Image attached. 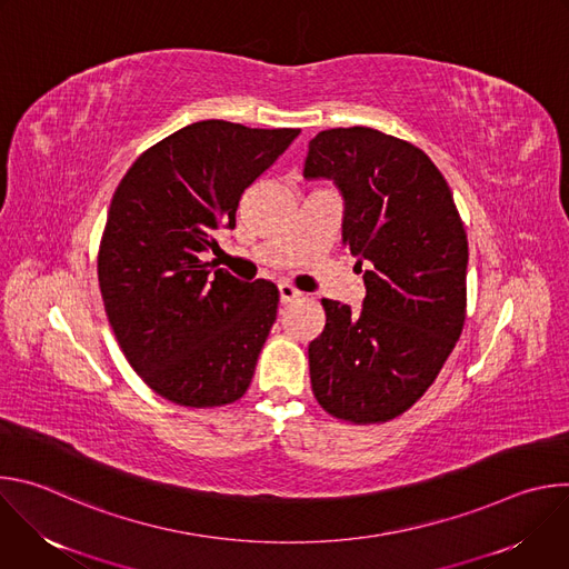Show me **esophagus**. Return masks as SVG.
Instances as JSON below:
<instances>
[{"mask_svg":"<svg viewBox=\"0 0 569 569\" xmlns=\"http://www.w3.org/2000/svg\"><path fill=\"white\" fill-rule=\"evenodd\" d=\"M301 297V292L295 288V286H290V283H279V301L281 303H290V301H295V299H299Z\"/></svg>","mask_w":569,"mask_h":569,"instance_id":"esophagus-1","label":"esophagus"}]
</instances>
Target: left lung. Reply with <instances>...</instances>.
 I'll return each mask as SVG.
<instances>
[{
    "label": "left lung",
    "mask_w": 569,
    "mask_h": 569,
    "mask_svg": "<svg viewBox=\"0 0 569 569\" xmlns=\"http://www.w3.org/2000/svg\"><path fill=\"white\" fill-rule=\"evenodd\" d=\"M303 178L333 180L342 242L367 263L360 310L321 299L327 327L308 345L312 393L338 419L389 421L426 393L461 336L463 222L432 159L373 128L315 134Z\"/></svg>",
    "instance_id": "left-lung-1"
}]
</instances>
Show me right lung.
Here are the masks:
<instances>
[{"label":"right lung","instance_id":"1","mask_svg":"<svg viewBox=\"0 0 569 569\" xmlns=\"http://www.w3.org/2000/svg\"><path fill=\"white\" fill-rule=\"evenodd\" d=\"M297 128L191 123L137 157L119 182L99 250L110 327L143 382L187 408L248 391L277 319L279 290L213 261L238 200L295 141Z\"/></svg>","mask_w":569,"mask_h":569}]
</instances>
